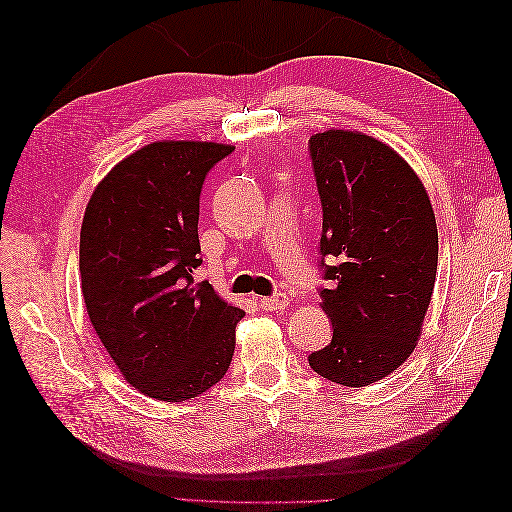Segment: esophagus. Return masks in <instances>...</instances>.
I'll list each match as a JSON object with an SVG mask.
<instances>
[{
  "instance_id": "1",
  "label": "esophagus",
  "mask_w": 512,
  "mask_h": 512,
  "mask_svg": "<svg viewBox=\"0 0 512 512\" xmlns=\"http://www.w3.org/2000/svg\"><path fill=\"white\" fill-rule=\"evenodd\" d=\"M258 305L265 309V312H280V309H284L288 305V297L284 292H275L273 297L258 299Z\"/></svg>"
}]
</instances>
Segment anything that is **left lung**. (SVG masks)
Wrapping results in <instances>:
<instances>
[{
	"instance_id": "left-lung-1",
	"label": "left lung",
	"mask_w": 512,
	"mask_h": 512,
	"mask_svg": "<svg viewBox=\"0 0 512 512\" xmlns=\"http://www.w3.org/2000/svg\"><path fill=\"white\" fill-rule=\"evenodd\" d=\"M322 205V309L329 346L307 356L318 376L367 386L412 354L438 271L429 196L397 153L361 132L309 138Z\"/></svg>"
}]
</instances>
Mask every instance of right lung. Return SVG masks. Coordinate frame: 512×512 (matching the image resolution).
Instances as JSON below:
<instances>
[{
  "instance_id": "1",
  "label": "right lung",
  "mask_w": 512,
  "mask_h": 512,
  "mask_svg": "<svg viewBox=\"0 0 512 512\" xmlns=\"http://www.w3.org/2000/svg\"><path fill=\"white\" fill-rule=\"evenodd\" d=\"M230 145L164 141L119 162L81 228V288L91 324L134 389L185 401L220 382L245 316L194 284L198 213L209 170Z\"/></svg>"
}]
</instances>
